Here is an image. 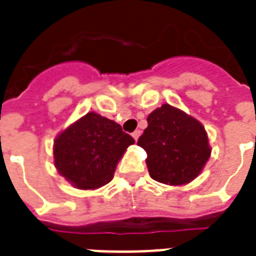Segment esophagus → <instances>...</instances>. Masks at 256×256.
Returning <instances> with one entry per match:
<instances>
[{"label":"esophagus","instance_id":"34e87169","mask_svg":"<svg viewBox=\"0 0 256 256\" xmlns=\"http://www.w3.org/2000/svg\"><path fill=\"white\" fill-rule=\"evenodd\" d=\"M140 134H142V132H140V130H134V134H132V138H134V140H136V142H138V136H140Z\"/></svg>","mask_w":256,"mask_h":256}]
</instances>
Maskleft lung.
Masks as SVG:
<instances>
[{"label":"left lung","instance_id":"8db88e82","mask_svg":"<svg viewBox=\"0 0 256 256\" xmlns=\"http://www.w3.org/2000/svg\"><path fill=\"white\" fill-rule=\"evenodd\" d=\"M146 122L138 146L146 152L150 178L170 186L192 182L211 155L204 126L170 104L150 114Z\"/></svg>","mask_w":256,"mask_h":256}]
</instances>
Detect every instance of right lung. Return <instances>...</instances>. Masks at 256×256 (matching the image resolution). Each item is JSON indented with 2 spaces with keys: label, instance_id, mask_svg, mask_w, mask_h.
<instances>
[{
  "label": "right lung",
  "instance_id": "right-lung-1",
  "mask_svg": "<svg viewBox=\"0 0 256 256\" xmlns=\"http://www.w3.org/2000/svg\"><path fill=\"white\" fill-rule=\"evenodd\" d=\"M134 140L110 118L89 112L54 140V166L78 190H96L112 180L124 152Z\"/></svg>",
  "mask_w": 256,
  "mask_h": 256
}]
</instances>
